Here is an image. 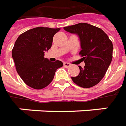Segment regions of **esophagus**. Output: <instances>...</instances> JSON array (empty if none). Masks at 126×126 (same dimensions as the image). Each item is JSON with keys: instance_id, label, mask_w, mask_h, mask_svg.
<instances>
[{"instance_id": "esophagus-1", "label": "esophagus", "mask_w": 126, "mask_h": 126, "mask_svg": "<svg viewBox=\"0 0 126 126\" xmlns=\"http://www.w3.org/2000/svg\"><path fill=\"white\" fill-rule=\"evenodd\" d=\"M64 66L66 67H69L71 66V64L68 63V62H64Z\"/></svg>"}]
</instances>
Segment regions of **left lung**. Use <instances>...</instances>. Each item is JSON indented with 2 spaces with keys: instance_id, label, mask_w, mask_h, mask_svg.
Segmentation results:
<instances>
[{
  "instance_id": "8db88e82",
  "label": "left lung",
  "mask_w": 126,
  "mask_h": 126,
  "mask_svg": "<svg viewBox=\"0 0 126 126\" xmlns=\"http://www.w3.org/2000/svg\"><path fill=\"white\" fill-rule=\"evenodd\" d=\"M64 29L79 35L82 49L79 55L85 64L83 68L79 66V74L71 79L81 88L94 86L103 79L112 60V42L100 28L87 23L65 27Z\"/></svg>"
}]
</instances>
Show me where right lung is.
Returning a JSON list of instances; mask_svg holds the SVG:
<instances>
[{"mask_svg": "<svg viewBox=\"0 0 126 126\" xmlns=\"http://www.w3.org/2000/svg\"><path fill=\"white\" fill-rule=\"evenodd\" d=\"M60 28L36 27L17 38L12 56L18 74L23 81L33 89L47 87L53 80L55 71L63 66L61 61L50 62L44 57L45 51L52 46L53 36Z\"/></svg>", "mask_w": 126, "mask_h": 126, "instance_id": "right-lung-1", "label": "right lung"}]
</instances>
